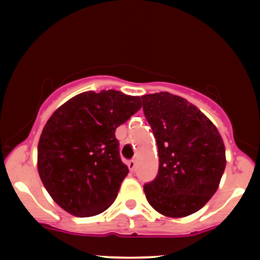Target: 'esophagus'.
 <instances>
[{"instance_id":"esophagus-1","label":"esophagus","mask_w":260,"mask_h":260,"mask_svg":"<svg viewBox=\"0 0 260 260\" xmlns=\"http://www.w3.org/2000/svg\"><path fill=\"white\" fill-rule=\"evenodd\" d=\"M127 166H128V169H129V171L131 172H134L136 171V168H137V162H136V160H129L127 162Z\"/></svg>"}]
</instances>
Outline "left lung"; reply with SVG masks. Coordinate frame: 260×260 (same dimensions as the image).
<instances>
[{
    "mask_svg": "<svg viewBox=\"0 0 260 260\" xmlns=\"http://www.w3.org/2000/svg\"><path fill=\"white\" fill-rule=\"evenodd\" d=\"M143 111L159 150V172L144 184L149 204L169 217L196 213L216 192L226 166L217 128L183 98L168 91L143 95Z\"/></svg>",
    "mask_w": 260,
    "mask_h": 260,
    "instance_id": "left-lung-1",
    "label": "left lung"
}]
</instances>
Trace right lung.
I'll return each mask as SVG.
<instances>
[{
    "label": "right lung",
    "instance_id": "1",
    "mask_svg": "<svg viewBox=\"0 0 260 260\" xmlns=\"http://www.w3.org/2000/svg\"><path fill=\"white\" fill-rule=\"evenodd\" d=\"M142 107L139 96L85 91L59 106L38 145V171L51 198L67 213L94 216L115 202L128 168L116 128Z\"/></svg>",
    "mask_w": 260,
    "mask_h": 260
}]
</instances>
